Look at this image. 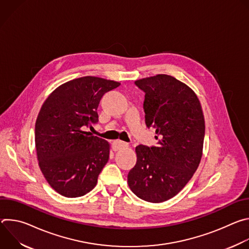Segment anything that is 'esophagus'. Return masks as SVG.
I'll list each match as a JSON object with an SVG mask.
<instances>
[{"instance_id":"34e87169","label":"esophagus","mask_w":249,"mask_h":249,"mask_svg":"<svg viewBox=\"0 0 249 249\" xmlns=\"http://www.w3.org/2000/svg\"><path fill=\"white\" fill-rule=\"evenodd\" d=\"M127 147H128V143H126V142H123V141H120V140L114 141L112 144V148L114 151H119V150L125 149Z\"/></svg>"}]
</instances>
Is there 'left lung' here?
Here are the masks:
<instances>
[{
	"mask_svg": "<svg viewBox=\"0 0 249 249\" xmlns=\"http://www.w3.org/2000/svg\"><path fill=\"white\" fill-rule=\"evenodd\" d=\"M135 85L145 92L146 125L156 129L158 145L136 147L128 184L142 200L160 203L180 192L199 166L204 115L195 92L171 76L157 75Z\"/></svg>",
	"mask_w": 249,
	"mask_h": 249,
	"instance_id": "obj_1",
	"label": "left lung"
}]
</instances>
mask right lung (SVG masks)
<instances>
[{"label":"right lung","mask_w":249,"mask_h":249,"mask_svg":"<svg viewBox=\"0 0 249 249\" xmlns=\"http://www.w3.org/2000/svg\"><path fill=\"white\" fill-rule=\"evenodd\" d=\"M119 86L83 77L63 84L44 101L35 123V147L45 179L59 194L81 197L95 187L109 144L85 129L98 121L102 95Z\"/></svg>","instance_id":"add662e5"}]
</instances>
